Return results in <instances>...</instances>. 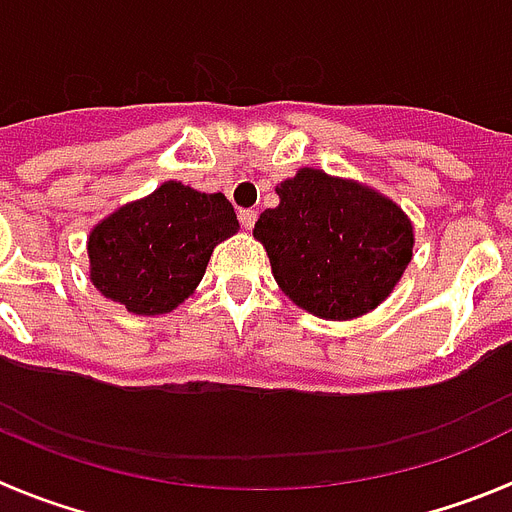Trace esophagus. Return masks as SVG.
Instances as JSON below:
<instances>
[{
	"label": "esophagus",
	"instance_id": "34e87169",
	"mask_svg": "<svg viewBox=\"0 0 512 512\" xmlns=\"http://www.w3.org/2000/svg\"><path fill=\"white\" fill-rule=\"evenodd\" d=\"M238 219H240V225L246 227V230H251V227L256 225V211H253V209H240L238 211Z\"/></svg>",
	"mask_w": 512,
	"mask_h": 512
}]
</instances>
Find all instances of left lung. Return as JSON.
Instances as JSON below:
<instances>
[{
	"mask_svg": "<svg viewBox=\"0 0 512 512\" xmlns=\"http://www.w3.org/2000/svg\"><path fill=\"white\" fill-rule=\"evenodd\" d=\"M280 206L253 227L282 293L308 314L348 322L392 293L413 256V225L395 201L314 167L277 185Z\"/></svg>",
	"mask_w": 512,
	"mask_h": 512,
	"instance_id": "8db88e82",
	"label": "left lung"
}]
</instances>
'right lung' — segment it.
Returning a JSON list of instances; mask_svg holds the SVG:
<instances>
[{"label":"right lung","mask_w":512,"mask_h":512,"mask_svg":"<svg viewBox=\"0 0 512 512\" xmlns=\"http://www.w3.org/2000/svg\"><path fill=\"white\" fill-rule=\"evenodd\" d=\"M238 227L235 209L222 193L167 180L91 230V282L130 314H167L193 295L211 251Z\"/></svg>","instance_id":"1"}]
</instances>
